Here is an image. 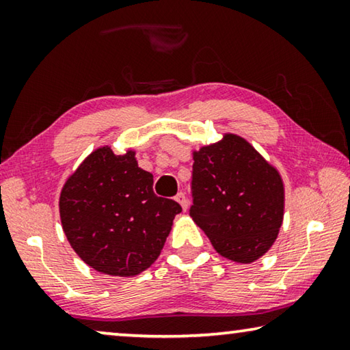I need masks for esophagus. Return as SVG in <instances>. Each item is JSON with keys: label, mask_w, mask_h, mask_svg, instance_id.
<instances>
[{"label": "esophagus", "mask_w": 350, "mask_h": 350, "mask_svg": "<svg viewBox=\"0 0 350 350\" xmlns=\"http://www.w3.org/2000/svg\"><path fill=\"white\" fill-rule=\"evenodd\" d=\"M176 201L182 205V208H184V210H187V208H188V199H187V195H185L184 191L177 193V196H176Z\"/></svg>", "instance_id": "1"}]
</instances>
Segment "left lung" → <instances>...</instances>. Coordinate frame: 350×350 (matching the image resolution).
<instances>
[{
  "mask_svg": "<svg viewBox=\"0 0 350 350\" xmlns=\"http://www.w3.org/2000/svg\"><path fill=\"white\" fill-rule=\"evenodd\" d=\"M190 215L223 257L251 263L275 241L284 184L245 138L227 134L193 154Z\"/></svg>",
  "mask_w": 350,
  "mask_h": 350,
  "instance_id": "1",
  "label": "left lung"
}]
</instances>
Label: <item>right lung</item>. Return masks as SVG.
Listing matches in <instances>:
<instances>
[{"label": "right lung", "instance_id": "1", "mask_svg": "<svg viewBox=\"0 0 350 350\" xmlns=\"http://www.w3.org/2000/svg\"><path fill=\"white\" fill-rule=\"evenodd\" d=\"M135 152L104 146L81 163L60 193V219L75 252L93 269L129 277L148 269L182 207L152 190Z\"/></svg>", "mask_w": 350, "mask_h": 350}]
</instances>
